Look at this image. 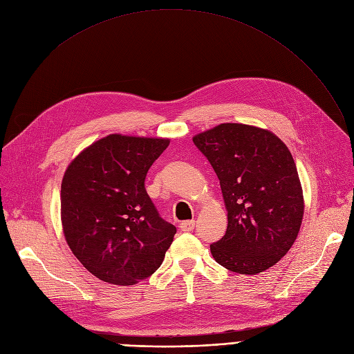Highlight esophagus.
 Here are the masks:
<instances>
[{"label": "esophagus", "instance_id": "34e87169", "mask_svg": "<svg viewBox=\"0 0 354 354\" xmlns=\"http://www.w3.org/2000/svg\"><path fill=\"white\" fill-rule=\"evenodd\" d=\"M180 229L183 232H192L194 229V221H186L180 225Z\"/></svg>", "mask_w": 354, "mask_h": 354}]
</instances>
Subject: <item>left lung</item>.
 I'll return each instance as SVG.
<instances>
[{"label": "left lung", "mask_w": 354, "mask_h": 354, "mask_svg": "<svg viewBox=\"0 0 354 354\" xmlns=\"http://www.w3.org/2000/svg\"><path fill=\"white\" fill-rule=\"evenodd\" d=\"M193 142L217 174L227 210L225 236L210 245L214 261L243 275L266 271L291 249L304 216L288 147L271 131L230 122Z\"/></svg>", "instance_id": "left-lung-1"}]
</instances>
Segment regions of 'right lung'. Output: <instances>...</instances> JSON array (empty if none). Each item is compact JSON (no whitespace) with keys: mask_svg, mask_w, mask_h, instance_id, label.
Returning <instances> with one entry per match:
<instances>
[{"mask_svg":"<svg viewBox=\"0 0 354 354\" xmlns=\"http://www.w3.org/2000/svg\"><path fill=\"white\" fill-rule=\"evenodd\" d=\"M168 144V138L111 133L66 168L60 192L64 239L100 281L133 285L162 263L177 229L160 217L144 181Z\"/></svg>","mask_w":354,"mask_h":354,"instance_id":"add662e5","label":"right lung"}]
</instances>
